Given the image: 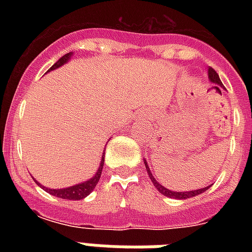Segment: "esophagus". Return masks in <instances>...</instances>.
<instances>
[{
  "label": "esophagus",
  "mask_w": 252,
  "mask_h": 252,
  "mask_svg": "<svg viewBox=\"0 0 252 252\" xmlns=\"http://www.w3.org/2000/svg\"><path fill=\"white\" fill-rule=\"evenodd\" d=\"M137 119H140V120H146L145 116H142V115H138V116H136Z\"/></svg>",
  "instance_id": "obj_1"
}]
</instances>
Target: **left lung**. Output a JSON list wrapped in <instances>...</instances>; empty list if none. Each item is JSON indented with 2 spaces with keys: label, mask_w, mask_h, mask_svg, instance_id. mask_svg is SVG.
I'll return each mask as SVG.
<instances>
[{
  "label": "left lung",
  "mask_w": 252,
  "mask_h": 252,
  "mask_svg": "<svg viewBox=\"0 0 252 252\" xmlns=\"http://www.w3.org/2000/svg\"><path fill=\"white\" fill-rule=\"evenodd\" d=\"M208 78H209V82L211 84L215 85V89L216 91H219L220 93V89H223V85L222 82H221V80H220L219 74L213 70L212 68L208 69ZM144 165H145V168L146 171H148V175H149L150 180H152V183L154 184V187L157 188L158 191L161 192L162 195L163 196H167V197H171V199H176V200H186V199H189V197H195V196L200 195V193H203V192H205L208 189V188L211 187L212 184H209V186H207V187L204 188H197V189H192V191H172V189H168V188L163 187L159 182H157V179L154 178L153 174H152V171H150V167L149 165H148V162H146V159L144 158Z\"/></svg>",
  "instance_id": "left-lung-1"
}]
</instances>
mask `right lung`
<instances>
[{
	"mask_svg": "<svg viewBox=\"0 0 252 252\" xmlns=\"http://www.w3.org/2000/svg\"><path fill=\"white\" fill-rule=\"evenodd\" d=\"M73 52H69L66 55L61 57L60 60L57 61L56 64L51 66L48 72L51 70H55V69H59L61 68L63 65H65L66 63H69V60L72 59ZM104 153H106V150H103L102 153V159H100V163L98 166V170L95 172L94 175L91 176L90 179L84 180V182H81V183H77L74 186H70V187H65V188H48V187H44L43 184L39 183L37 180H35L39 186H40L44 191H47L48 193H51L52 196H56V197H60V199H64V200H82L85 199L86 196H89L91 192L94 191L95 186L98 184L99 179H100V175H102V168L103 165H104Z\"/></svg>",
	"mask_w": 252,
	"mask_h": 252,
	"instance_id": "obj_1",
	"label": "right lung"
}]
</instances>
